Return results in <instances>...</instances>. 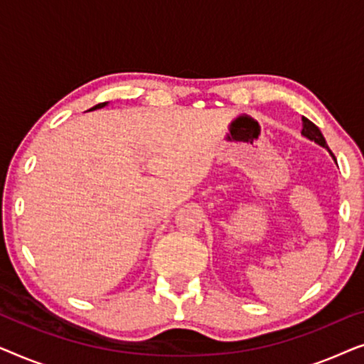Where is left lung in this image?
<instances>
[{"label":"left lung","mask_w":364,"mask_h":364,"mask_svg":"<svg viewBox=\"0 0 364 364\" xmlns=\"http://www.w3.org/2000/svg\"><path fill=\"white\" fill-rule=\"evenodd\" d=\"M301 121H303V129H301V134L303 136H305L306 139H310V141H313V142H316L318 146H321V147H325L328 152L331 154V151L330 149H328V144H326V141H325V137H323V134H321V131L320 129H318L315 124H313L310 119H306V117H301ZM331 157L335 159V156H333L331 154ZM336 161V159H335Z\"/></svg>","instance_id":"1"}]
</instances>
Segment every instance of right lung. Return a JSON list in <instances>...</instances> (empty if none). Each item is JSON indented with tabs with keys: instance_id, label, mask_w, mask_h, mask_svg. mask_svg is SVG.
Returning a JSON list of instances; mask_svg holds the SVG:
<instances>
[{
	"instance_id": "right-lung-1",
	"label": "right lung",
	"mask_w": 364,
	"mask_h": 364,
	"mask_svg": "<svg viewBox=\"0 0 364 364\" xmlns=\"http://www.w3.org/2000/svg\"><path fill=\"white\" fill-rule=\"evenodd\" d=\"M104 106H107V102H101V104H97V106L91 107V109H89V111H94V109H101V107H104Z\"/></svg>"
}]
</instances>
